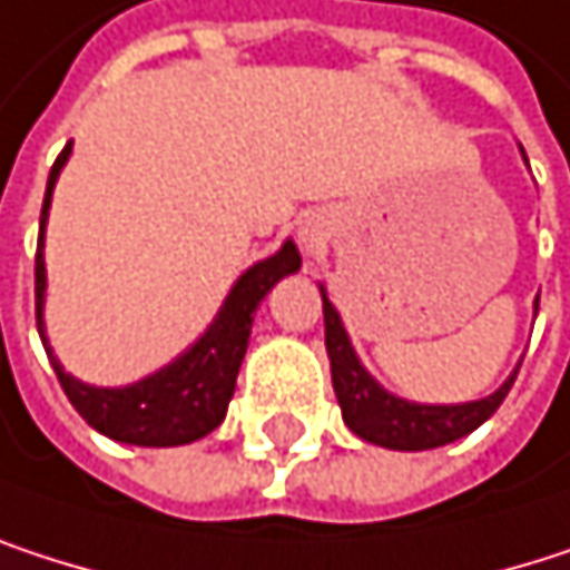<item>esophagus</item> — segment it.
Returning <instances> with one entry per match:
<instances>
[{
    "label": "esophagus",
    "instance_id": "esophagus-1",
    "mask_svg": "<svg viewBox=\"0 0 570 570\" xmlns=\"http://www.w3.org/2000/svg\"><path fill=\"white\" fill-rule=\"evenodd\" d=\"M302 235H305V242H315V235H312V232H302Z\"/></svg>",
    "mask_w": 570,
    "mask_h": 570
}]
</instances>
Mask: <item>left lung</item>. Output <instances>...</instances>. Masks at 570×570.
<instances>
[{
  "instance_id": "left-lung-1",
  "label": "left lung",
  "mask_w": 570,
  "mask_h": 570,
  "mask_svg": "<svg viewBox=\"0 0 570 570\" xmlns=\"http://www.w3.org/2000/svg\"><path fill=\"white\" fill-rule=\"evenodd\" d=\"M322 312H325V348H328V362H332V385H335V395L342 405V419L358 438H365L372 444L395 448V451H428V448L458 441V438L471 434L478 425H484L514 385L518 372L494 395H488L481 402H464V405L405 402L399 395H389L362 368V362L348 342V332H345L335 305L328 302L325 288H322Z\"/></svg>"
}]
</instances>
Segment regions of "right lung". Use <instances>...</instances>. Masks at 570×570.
Here are the masks:
<instances>
[{
  "instance_id": "1",
  "label": "right lung",
  "mask_w": 570,
  "mask_h": 570,
  "mask_svg": "<svg viewBox=\"0 0 570 570\" xmlns=\"http://www.w3.org/2000/svg\"><path fill=\"white\" fill-rule=\"evenodd\" d=\"M69 151H72V142L62 148V155L56 158V165L49 171L39 248H36V325H39L42 345L52 358V368L59 375V385L69 395L72 409L89 425L116 441L145 444V448H171V444L198 441L222 425V419L228 412L235 379H238V368H242V358L248 348V335H252V315H255L258 302L268 295V288L278 278L298 272L302 255L292 242H285L272 258L252 265L228 292V298H225L218 318L208 325V332L171 365L158 368L155 375H148L136 385H126V389L86 385V382L66 375V368L59 365V358L52 355V348L46 342V325H42V305H46L42 235H46L52 188H56V178H59Z\"/></svg>"
}]
</instances>
